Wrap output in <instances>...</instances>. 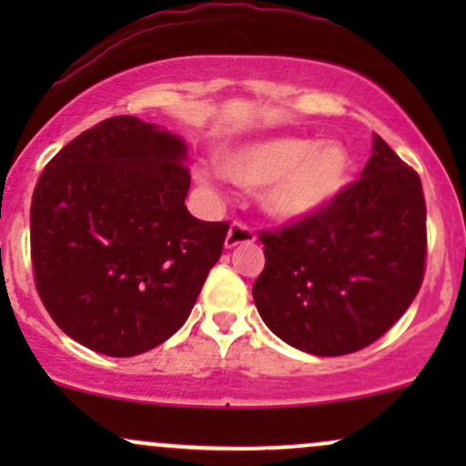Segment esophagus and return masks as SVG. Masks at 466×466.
<instances>
[{"label": "esophagus", "mask_w": 466, "mask_h": 466, "mask_svg": "<svg viewBox=\"0 0 466 466\" xmlns=\"http://www.w3.org/2000/svg\"><path fill=\"white\" fill-rule=\"evenodd\" d=\"M254 232H251V229L245 226V223H240V221H234L232 226H229V229H228V237H226V248L228 249H234V248H238V245H249V243H254Z\"/></svg>", "instance_id": "obj_1"}]
</instances>
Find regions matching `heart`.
Segmentation results:
<instances>
[{"label": "heart", "mask_w": 466, "mask_h": 466, "mask_svg": "<svg viewBox=\"0 0 466 466\" xmlns=\"http://www.w3.org/2000/svg\"><path fill=\"white\" fill-rule=\"evenodd\" d=\"M223 175L245 190L260 191V210L278 223L318 217L346 188L352 170L341 142H315L302 136H269L221 155ZM197 181L210 188L208 173Z\"/></svg>", "instance_id": "b5f03b06"}]
</instances>
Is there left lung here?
Instances as JSON below:
<instances>
[{"label":"left lung","mask_w":466,"mask_h":466,"mask_svg":"<svg viewBox=\"0 0 466 466\" xmlns=\"http://www.w3.org/2000/svg\"><path fill=\"white\" fill-rule=\"evenodd\" d=\"M420 177L381 137L360 181L309 221L260 234L254 302L293 349L339 357L366 349L408 311L425 271Z\"/></svg>","instance_id":"obj_1"}]
</instances>
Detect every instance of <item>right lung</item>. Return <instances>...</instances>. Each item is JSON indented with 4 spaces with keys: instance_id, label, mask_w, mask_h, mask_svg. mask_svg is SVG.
<instances>
[{
    "instance_id": "right-lung-1",
    "label": "right lung",
    "mask_w": 466,
    "mask_h": 466,
    "mask_svg": "<svg viewBox=\"0 0 466 466\" xmlns=\"http://www.w3.org/2000/svg\"><path fill=\"white\" fill-rule=\"evenodd\" d=\"M186 159L177 133L116 116L41 173L30 206L36 291L85 349L140 355L188 319L229 226L188 212Z\"/></svg>"
}]
</instances>
